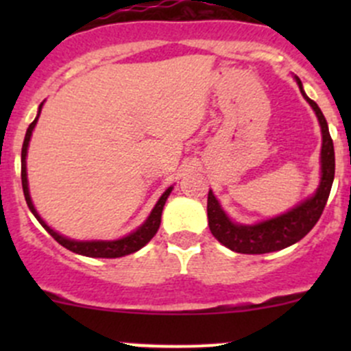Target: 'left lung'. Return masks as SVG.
Segmentation results:
<instances>
[{
  "label": "left lung",
  "instance_id": "left-lung-1",
  "mask_svg": "<svg viewBox=\"0 0 351 351\" xmlns=\"http://www.w3.org/2000/svg\"><path fill=\"white\" fill-rule=\"evenodd\" d=\"M295 81L299 84L302 97L309 101V105L316 112L321 125V134H323L319 186H317L316 193L313 197L300 202L292 210L253 226H243L232 222L226 215V212L222 210L217 198L214 197L210 190L207 197L208 228H210V232L219 243H222L226 247L236 251V253L263 254L292 246L293 243L300 241L316 226L324 207H326L332 180H335V147H332V139L329 136L328 122L324 119L323 112L317 107L316 101H313L304 93L302 83L297 76Z\"/></svg>",
  "mask_w": 351,
  "mask_h": 351
}]
</instances>
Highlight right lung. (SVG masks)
Instances as JSON below:
<instances>
[{
	"label": "right lung",
	"mask_w": 351,
	"mask_h": 351,
	"mask_svg": "<svg viewBox=\"0 0 351 351\" xmlns=\"http://www.w3.org/2000/svg\"><path fill=\"white\" fill-rule=\"evenodd\" d=\"M42 105H44V104H40V107H38V113H37V117H35V120L30 123V125H28L27 134H25L23 147H22V186H23L25 200H27V205H28V208L32 210V214L37 217V221L40 222L42 226H44L45 231H47L49 234H51L52 238L56 239V241L61 244V246L67 247V250L73 251V253L83 254V256H90V258H120V256H125V254L136 253V251H139L141 247L146 246V244L154 238L156 232H158L159 224H161L162 207H165L166 198H168L169 193H171L173 186H169V189L166 190V192L162 193L161 197H159L158 204L154 205L153 212H151L149 217L146 219V222H144V224L141 226L139 229H136L134 232H130V234L125 236V238L115 239V241H74V239L64 238V236H61L59 232H56L54 229L49 228V226L44 222V219H42L40 215L37 214L34 204H32L30 192H28L27 149H28V143H30L32 130H34L35 123H37V120H38V115H40Z\"/></svg>",
	"instance_id": "obj_1"
}]
</instances>
